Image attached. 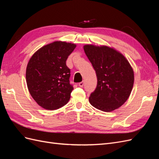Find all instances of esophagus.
I'll return each instance as SVG.
<instances>
[{"mask_svg": "<svg viewBox=\"0 0 159 159\" xmlns=\"http://www.w3.org/2000/svg\"><path fill=\"white\" fill-rule=\"evenodd\" d=\"M84 81H81V82L79 83V86H80V87H81V88H82L83 86H84Z\"/></svg>", "mask_w": 159, "mask_h": 159, "instance_id": "esophagus-1", "label": "esophagus"}]
</instances>
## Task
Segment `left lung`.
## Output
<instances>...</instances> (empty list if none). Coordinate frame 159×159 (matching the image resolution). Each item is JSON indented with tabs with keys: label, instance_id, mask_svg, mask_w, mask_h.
<instances>
[{
	"label": "left lung",
	"instance_id": "left-lung-1",
	"mask_svg": "<svg viewBox=\"0 0 159 159\" xmlns=\"http://www.w3.org/2000/svg\"><path fill=\"white\" fill-rule=\"evenodd\" d=\"M98 78L96 89L89 101L96 109L110 112L123 105L131 93L134 72L122 54L106 46H84Z\"/></svg>",
	"mask_w": 159,
	"mask_h": 159
}]
</instances>
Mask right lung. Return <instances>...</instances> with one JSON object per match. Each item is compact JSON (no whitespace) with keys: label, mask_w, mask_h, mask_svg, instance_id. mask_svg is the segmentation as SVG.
<instances>
[{"label":"right lung","mask_w":159,"mask_h":159,"mask_svg":"<svg viewBox=\"0 0 159 159\" xmlns=\"http://www.w3.org/2000/svg\"><path fill=\"white\" fill-rule=\"evenodd\" d=\"M76 45L56 41L37 50L28 61L26 79L35 102L47 110H56L69 102L73 86L66 60Z\"/></svg>","instance_id":"add662e5"}]
</instances>
